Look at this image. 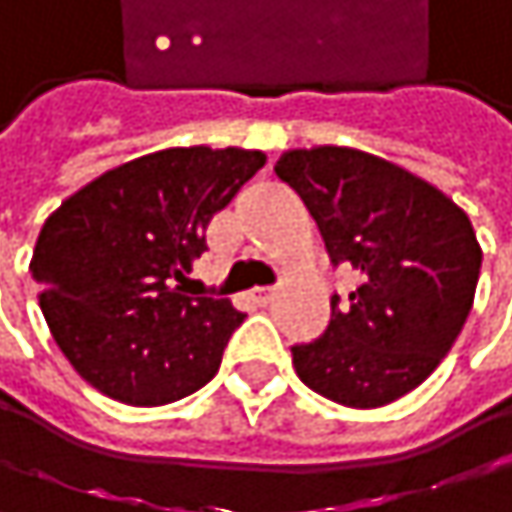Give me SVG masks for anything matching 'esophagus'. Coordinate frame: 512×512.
Masks as SVG:
<instances>
[{"mask_svg": "<svg viewBox=\"0 0 512 512\" xmlns=\"http://www.w3.org/2000/svg\"><path fill=\"white\" fill-rule=\"evenodd\" d=\"M274 295H277V286H256V289H253V298H256L259 304H268Z\"/></svg>", "mask_w": 512, "mask_h": 512, "instance_id": "esophagus-1", "label": "esophagus"}]
</instances>
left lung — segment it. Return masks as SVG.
Listing matches in <instances>:
<instances>
[{"label":"left lung","instance_id":"obj_1","mask_svg":"<svg viewBox=\"0 0 512 512\" xmlns=\"http://www.w3.org/2000/svg\"><path fill=\"white\" fill-rule=\"evenodd\" d=\"M332 262H353L362 286L332 323L292 347L298 380L341 407L371 410L413 392L456 344L474 304L483 250L468 214L413 171L338 144L286 150L277 165Z\"/></svg>","mask_w":512,"mask_h":512}]
</instances>
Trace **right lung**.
Listing matches in <instances>:
<instances>
[{
  "instance_id": "right-lung-1",
  "label": "right lung",
  "mask_w": 512,
  "mask_h": 512,
  "mask_svg": "<svg viewBox=\"0 0 512 512\" xmlns=\"http://www.w3.org/2000/svg\"><path fill=\"white\" fill-rule=\"evenodd\" d=\"M262 150L168 147L108 168L41 226L29 271L47 329L72 368L129 407L199 392L244 313L186 295L205 232L265 165Z\"/></svg>"
}]
</instances>
